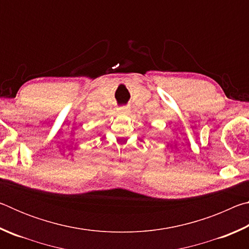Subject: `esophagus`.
Returning <instances> with one entry per match:
<instances>
[{
    "mask_svg": "<svg viewBox=\"0 0 249 249\" xmlns=\"http://www.w3.org/2000/svg\"><path fill=\"white\" fill-rule=\"evenodd\" d=\"M128 109H129V107H127V105H123V107H119V112L120 113H126V112H128Z\"/></svg>",
    "mask_w": 249,
    "mask_h": 249,
    "instance_id": "34e87169",
    "label": "esophagus"
}]
</instances>
